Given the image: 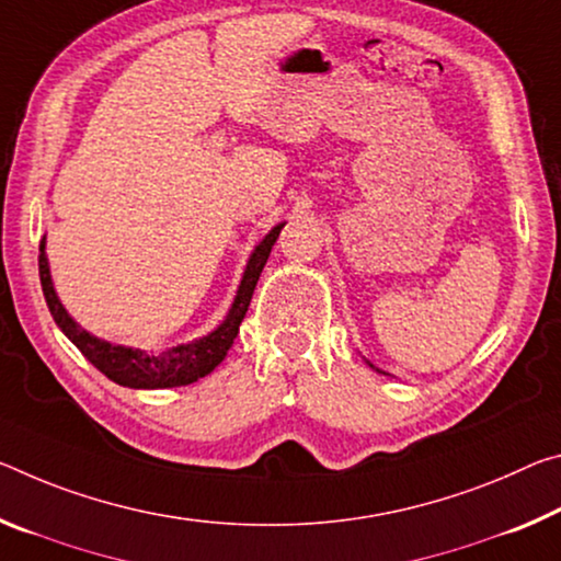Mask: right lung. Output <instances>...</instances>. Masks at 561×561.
Listing matches in <instances>:
<instances>
[{
	"label": "right lung",
	"mask_w": 561,
	"mask_h": 561,
	"mask_svg": "<svg viewBox=\"0 0 561 561\" xmlns=\"http://www.w3.org/2000/svg\"><path fill=\"white\" fill-rule=\"evenodd\" d=\"M282 227L284 225L274 227L272 232L264 237V242L254 249L252 260H249L244 270L242 284H239L234 305L229 309L225 322H221L211 334L202 336V340L174 346V350L147 354L139 350H129V346L102 342L96 340V336L87 334L84 329H79V324L65 312V307L59 305V299L55 295L47 256H44V242H42L39 244V279H42L44 299H47L49 312L55 317V322L61 332L77 344V350L82 352L104 377L117 381V385L131 387V389H164V387L192 385V381L207 377L209 371L227 357L229 346L234 344L239 334V324H242V319L249 309V301H252L256 279H260L264 264L270 260V252L274 242H277Z\"/></svg>",
	"instance_id": "1"
}]
</instances>
